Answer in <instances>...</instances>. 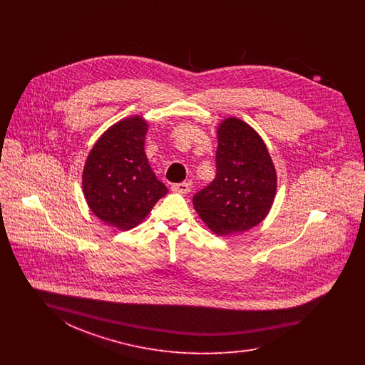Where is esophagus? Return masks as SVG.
<instances>
[{
	"label": "esophagus",
	"instance_id": "34e87169",
	"mask_svg": "<svg viewBox=\"0 0 365 365\" xmlns=\"http://www.w3.org/2000/svg\"><path fill=\"white\" fill-rule=\"evenodd\" d=\"M173 191L179 192V194H187L191 190V185L189 182H182V183H175L173 185Z\"/></svg>",
	"mask_w": 365,
	"mask_h": 365
}]
</instances>
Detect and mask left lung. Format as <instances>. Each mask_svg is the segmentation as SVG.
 Segmentation results:
<instances>
[{
  "instance_id": "left-lung-1",
  "label": "left lung",
  "mask_w": 365,
  "mask_h": 365,
  "mask_svg": "<svg viewBox=\"0 0 365 365\" xmlns=\"http://www.w3.org/2000/svg\"><path fill=\"white\" fill-rule=\"evenodd\" d=\"M277 171L255 128L237 118L217 127L216 176L192 197L202 222L217 235L247 231L261 223L277 194Z\"/></svg>"
}]
</instances>
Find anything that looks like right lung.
I'll use <instances>...</instances> for the list:
<instances>
[{"label": "right lung", "instance_id": "1", "mask_svg": "<svg viewBox=\"0 0 365 365\" xmlns=\"http://www.w3.org/2000/svg\"><path fill=\"white\" fill-rule=\"evenodd\" d=\"M148 123L140 116L110 125L87 156L82 187L91 212L109 226L131 230L149 215L168 189L145 153Z\"/></svg>", "mask_w": 365, "mask_h": 365}]
</instances>
